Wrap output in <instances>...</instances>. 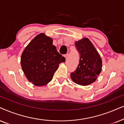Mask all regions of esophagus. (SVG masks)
<instances>
[{
    "mask_svg": "<svg viewBox=\"0 0 124 124\" xmlns=\"http://www.w3.org/2000/svg\"><path fill=\"white\" fill-rule=\"evenodd\" d=\"M64 56H65V57L66 59V60H67V59L68 58V57H69V54H65V55H64Z\"/></svg>",
    "mask_w": 124,
    "mask_h": 124,
    "instance_id": "34e87169",
    "label": "esophagus"
}]
</instances>
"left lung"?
<instances>
[{
    "mask_svg": "<svg viewBox=\"0 0 124 124\" xmlns=\"http://www.w3.org/2000/svg\"><path fill=\"white\" fill-rule=\"evenodd\" d=\"M80 55L79 64L70 74L75 83L87 85L94 82L101 71L102 61L91 42L87 38L75 42Z\"/></svg>",
    "mask_w": 124,
    "mask_h": 124,
    "instance_id": "8db88e82",
    "label": "left lung"
}]
</instances>
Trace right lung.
Listing matches in <instances>:
<instances>
[{
	"mask_svg": "<svg viewBox=\"0 0 124 124\" xmlns=\"http://www.w3.org/2000/svg\"><path fill=\"white\" fill-rule=\"evenodd\" d=\"M65 58L53 45V39L41 33L31 41L23 52L21 65L29 82L42 86L52 80L59 64Z\"/></svg>",
	"mask_w": 124,
	"mask_h": 124,
	"instance_id": "right-lung-1",
	"label": "right lung"
}]
</instances>
